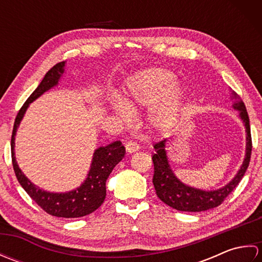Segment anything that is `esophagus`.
Wrapping results in <instances>:
<instances>
[{
  "mask_svg": "<svg viewBox=\"0 0 262 262\" xmlns=\"http://www.w3.org/2000/svg\"><path fill=\"white\" fill-rule=\"evenodd\" d=\"M125 146H126V151L128 153H134L140 149V145H138V144L134 141H129L128 143H126Z\"/></svg>",
  "mask_w": 262,
  "mask_h": 262,
  "instance_id": "obj_1",
  "label": "esophagus"
}]
</instances>
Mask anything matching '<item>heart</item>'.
<instances>
[{"mask_svg":"<svg viewBox=\"0 0 262 262\" xmlns=\"http://www.w3.org/2000/svg\"><path fill=\"white\" fill-rule=\"evenodd\" d=\"M177 76L164 69H148L138 72L128 81L127 103L117 99L115 110L122 117H129V107H149V122L158 129L174 126L181 113L185 90L176 83Z\"/></svg>","mask_w":262,"mask_h":262,"instance_id":"b5f03b06","label":"heart"}]
</instances>
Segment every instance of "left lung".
<instances>
[{
    "instance_id": "left-lung-1",
    "label": "left lung",
    "mask_w": 262,
    "mask_h": 262,
    "mask_svg": "<svg viewBox=\"0 0 262 262\" xmlns=\"http://www.w3.org/2000/svg\"><path fill=\"white\" fill-rule=\"evenodd\" d=\"M232 98L235 99L233 108L240 111V117L244 122L247 132V147L246 158L240 170L237 171L235 177L223 188L217 190L206 191L202 189L189 187L182 183L174 176L173 171L171 170L168 157L165 151L166 140L160 141L154 144L155 153L152 160L154 164V176L153 185L157 191L158 197L170 207L180 211H203L215 208L224 202L225 198L234 190V188L242 180L250 163L252 151V140L251 132H250V120L246 104L241 100L237 93L232 92Z\"/></svg>"
}]
</instances>
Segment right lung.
<instances>
[{"mask_svg": "<svg viewBox=\"0 0 262 262\" xmlns=\"http://www.w3.org/2000/svg\"><path fill=\"white\" fill-rule=\"evenodd\" d=\"M64 66L65 62L53 66L47 72L40 84L30 94V97L19 110L15 117L12 137H11V154H12V164L16 179L38 206H40L49 215L65 217V219H76L91 214L102 205L105 198V181L115 166L125 157V146L121 145V142L116 141L107 146L97 148L93 153L91 168L86 179L79 188L69 192H48L35 186L20 170L14 157L15 133L24 118L26 110L43 92L58 84L60 76L64 73Z\"/></svg>", "mask_w": 262, "mask_h": 262, "instance_id": "add662e5", "label": "right lung"}]
</instances>
